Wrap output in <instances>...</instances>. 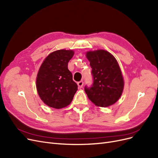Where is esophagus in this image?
I'll use <instances>...</instances> for the list:
<instances>
[{
    "mask_svg": "<svg viewBox=\"0 0 158 158\" xmlns=\"http://www.w3.org/2000/svg\"><path fill=\"white\" fill-rule=\"evenodd\" d=\"M83 81H79L78 83H77V85H78V87L79 88V89H81V88H82L83 87Z\"/></svg>",
    "mask_w": 158,
    "mask_h": 158,
    "instance_id": "34e87169",
    "label": "esophagus"
}]
</instances>
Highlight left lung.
Here are the masks:
<instances>
[{"label": "left lung", "mask_w": 158, "mask_h": 158, "mask_svg": "<svg viewBox=\"0 0 158 158\" xmlns=\"http://www.w3.org/2000/svg\"><path fill=\"white\" fill-rule=\"evenodd\" d=\"M93 83L85 87L88 98L94 105L105 107L113 105L120 97L124 80L120 67L114 57L105 50L88 52Z\"/></svg>", "instance_id": "8db88e82"}]
</instances>
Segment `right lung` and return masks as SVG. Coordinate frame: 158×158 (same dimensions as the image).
<instances>
[{
	"instance_id": "1",
	"label": "right lung",
	"mask_w": 158,
	"mask_h": 158,
	"mask_svg": "<svg viewBox=\"0 0 158 158\" xmlns=\"http://www.w3.org/2000/svg\"><path fill=\"white\" fill-rule=\"evenodd\" d=\"M72 50L60 49L51 53L39 69L36 88L40 97L48 106L61 109L69 105L77 91V85L68 69Z\"/></svg>"
}]
</instances>
